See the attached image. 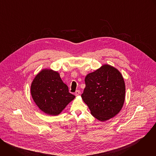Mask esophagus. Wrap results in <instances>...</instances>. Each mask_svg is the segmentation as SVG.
<instances>
[{
	"label": "esophagus",
	"mask_w": 156,
	"mask_h": 156,
	"mask_svg": "<svg viewBox=\"0 0 156 156\" xmlns=\"http://www.w3.org/2000/svg\"><path fill=\"white\" fill-rule=\"evenodd\" d=\"M80 90H77V91H76V92H75V96H79L80 95Z\"/></svg>",
	"instance_id": "obj_1"
}]
</instances>
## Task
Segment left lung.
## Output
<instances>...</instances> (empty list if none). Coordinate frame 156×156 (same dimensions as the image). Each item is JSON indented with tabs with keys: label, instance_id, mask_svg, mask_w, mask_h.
<instances>
[{
	"label": "left lung",
	"instance_id": "1",
	"mask_svg": "<svg viewBox=\"0 0 156 156\" xmlns=\"http://www.w3.org/2000/svg\"><path fill=\"white\" fill-rule=\"evenodd\" d=\"M84 81L81 98L93 117L104 122L119 114L125 101V84L117 69L104 65L87 74Z\"/></svg>",
	"mask_w": 156,
	"mask_h": 156
}]
</instances>
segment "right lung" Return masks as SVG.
I'll return each mask as SVG.
<instances>
[{"label": "right lung", "mask_w": 156, "mask_h": 156, "mask_svg": "<svg viewBox=\"0 0 156 156\" xmlns=\"http://www.w3.org/2000/svg\"><path fill=\"white\" fill-rule=\"evenodd\" d=\"M33 101L43 112L57 115L75 98L60 78L57 72L51 69L41 70L31 85Z\"/></svg>", "instance_id": "right-lung-1"}]
</instances>
